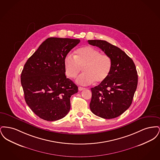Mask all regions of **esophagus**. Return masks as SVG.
I'll list each match as a JSON object with an SVG mask.
<instances>
[{
  "instance_id": "obj_1",
  "label": "esophagus",
  "mask_w": 160,
  "mask_h": 160,
  "mask_svg": "<svg viewBox=\"0 0 160 160\" xmlns=\"http://www.w3.org/2000/svg\"><path fill=\"white\" fill-rule=\"evenodd\" d=\"M84 89H85L84 88L81 87V86H79V87H78V91H83V90H84Z\"/></svg>"
}]
</instances>
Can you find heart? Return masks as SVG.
Returning a JSON list of instances; mask_svg holds the SVG:
<instances>
[{
    "label": "heart",
    "mask_w": 160,
    "mask_h": 160,
    "mask_svg": "<svg viewBox=\"0 0 160 160\" xmlns=\"http://www.w3.org/2000/svg\"><path fill=\"white\" fill-rule=\"evenodd\" d=\"M64 65L67 76L74 78L83 68V73L77 78V83L88 85L104 81L110 74L112 59L106 54H101L98 50L90 46L77 49L76 55L68 54L64 59Z\"/></svg>",
    "instance_id": "1"
}]
</instances>
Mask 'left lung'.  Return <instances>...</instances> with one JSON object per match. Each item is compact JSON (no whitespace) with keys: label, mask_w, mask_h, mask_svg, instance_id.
Masks as SVG:
<instances>
[{"label":"left lung","mask_w":160,"mask_h":160,"mask_svg":"<svg viewBox=\"0 0 160 160\" xmlns=\"http://www.w3.org/2000/svg\"><path fill=\"white\" fill-rule=\"evenodd\" d=\"M98 47L112 62V70L106 79L91 88L90 108L104 119L118 117L129 108L136 91L137 70L133 61L121 49L103 40H88Z\"/></svg>","instance_id":"obj_1"}]
</instances>
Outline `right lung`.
I'll list each match as a JSON object with an SVG mask.
<instances>
[{
  "label": "right lung",
  "instance_id": "add662e5",
  "mask_svg": "<svg viewBox=\"0 0 160 160\" xmlns=\"http://www.w3.org/2000/svg\"><path fill=\"white\" fill-rule=\"evenodd\" d=\"M80 42L71 38H47L26 62L21 74L24 99L31 110L47 121L68 113L70 98L78 87L67 78L64 59Z\"/></svg>",
  "mask_w": 160,
  "mask_h": 160
}]
</instances>
